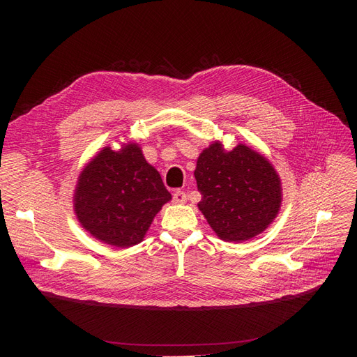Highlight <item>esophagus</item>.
Returning a JSON list of instances; mask_svg holds the SVG:
<instances>
[{
	"mask_svg": "<svg viewBox=\"0 0 357 357\" xmlns=\"http://www.w3.org/2000/svg\"><path fill=\"white\" fill-rule=\"evenodd\" d=\"M172 201L176 204H185L188 201V195L183 190H176L172 193Z\"/></svg>",
	"mask_w": 357,
	"mask_h": 357,
	"instance_id": "obj_1",
	"label": "esophagus"
}]
</instances>
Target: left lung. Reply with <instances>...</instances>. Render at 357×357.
<instances>
[{"label": "left lung", "mask_w": 357, "mask_h": 357, "mask_svg": "<svg viewBox=\"0 0 357 357\" xmlns=\"http://www.w3.org/2000/svg\"><path fill=\"white\" fill-rule=\"evenodd\" d=\"M202 199L198 208L220 240L245 241L264 232L282 205V181L265 156L220 142L202 150L195 172Z\"/></svg>", "instance_id": "obj_1"}]
</instances>
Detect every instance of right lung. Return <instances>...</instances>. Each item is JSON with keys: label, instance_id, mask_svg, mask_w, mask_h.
<instances>
[{"label": "right lung", "instance_id": "add662e5", "mask_svg": "<svg viewBox=\"0 0 357 357\" xmlns=\"http://www.w3.org/2000/svg\"><path fill=\"white\" fill-rule=\"evenodd\" d=\"M171 193L137 143L104 147L80 172L74 211L96 240L119 248L142 243Z\"/></svg>", "mask_w": 357, "mask_h": 357}]
</instances>
